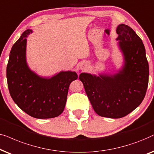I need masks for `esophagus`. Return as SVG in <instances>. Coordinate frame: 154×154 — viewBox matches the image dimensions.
<instances>
[{"label": "esophagus", "instance_id": "1", "mask_svg": "<svg viewBox=\"0 0 154 154\" xmlns=\"http://www.w3.org/2000/svg\"><path fill=\"white\" fill-rule=\"evenodd\" d=\"M88 68H89V64H88L87 62H82V63H80L81 70L86 71L87 70Z\"/></svg>", "mask_w": 154, "mask_h": 154}]
</instances>
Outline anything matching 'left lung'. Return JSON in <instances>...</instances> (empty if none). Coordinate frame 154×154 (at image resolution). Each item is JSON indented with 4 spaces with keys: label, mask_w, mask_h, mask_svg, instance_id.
Here are the masks:
<instances>
[{
    "label": "left lung",
    "mask_w": 154,
    "mask_h": 154,
    "mask_svg": "<svg viewBox=\"0 0 154 154\" xmlns=\"http://www.w3.org/2000/svg\"><path fill=\"white\" fill-rule=\"evenodd\" d=\"M119 46L123 53L125 64L112 75L98 77L81 73L86 94L98 116L120 118L140 105L146 95L149 83V63L142 41L126 24L118 26Z\"/></svg>",
    "instance_id": "left-lung-1"
}]
</instances>
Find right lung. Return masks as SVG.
<instances>
[{"label": "right lung", "instance_id": "obj_1", "mask_svg": "<svg viewBox=\"0 0 154 154\" xmlns=\"http://www.w3.org/2000/svg\"><path fill=\"white\" fill-rule=\"evenodd\" d=\"M26 30L10 51L7 81L12 98L20 108L33 118H53L64 110L69 85L77 79L75 72H60L51 78L33 72L26 62Z\"/></svg>", "mask_w": 154, "mask_h": 154}]
</instances>
